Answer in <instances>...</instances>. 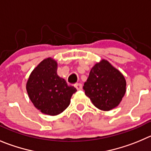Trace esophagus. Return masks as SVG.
I'll return each instance as SVG.
<instances>
[{"label":"esophagus","instance_id":"1","mask_svg":"<svg viewBox=\"0 0 151 151\" xmlns=\"http://www.w3.org/2000/svg\"><path fill=\"white\" fill-rule=\"evenodd\" d=\"M74 86H75V88H77V90H81V89H82V88H83L82 84H81V83H76L75 85H74Z\"/></svg>","mask_w":151,"mask_h":151}]
</instances>
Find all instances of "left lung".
<instances>
[{
  "label": "left lung",
  "instance_id": "1",
  "mask_svg": "<svg viewBox=\"0 0 151 151\" xmlns=\"http://www.w3.org/2000/svg\"><path fill=\"white\" fill-rule=\"evenodd\" d=\"M127 83L120 71L101 60L91 68L83 90L95 107L109 111L119 105L126 92Z\"/></svg>",
  "mask_w": 151,
  "mask_h": 151
}]
</instances>
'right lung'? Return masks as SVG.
<instances>
[{"label":"right lung","mask_w":151,"mask_h":151,"mask_svg":"<svg viewBox=\"0 0 151 151\" xmlns=\"http://www.w3.org/2000/svg\"><path fill=\"white\" fill-rule=\"evenodd\" d=\"M57 65L53 58L45 59L33 69L26 84L28 96L35 107L53 116L68 106L71 96L77 91L57 74Z\"/></svg>","instance_id":"obj_1"}]
</instances>
